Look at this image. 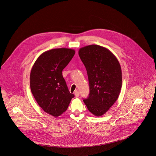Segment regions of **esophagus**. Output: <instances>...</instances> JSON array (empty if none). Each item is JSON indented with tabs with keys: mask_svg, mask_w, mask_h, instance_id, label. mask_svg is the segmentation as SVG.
Returning a JSON list of instances; mask_svg holds the SVG:
<instances>
[{
	"mask_svg": "<svg viewBox=\"0 0 156 156\" xmlns=\"http://www.w3.org/2000/svg\"><path fill=\"white\" fill-rule=\"evenodd\" d=\"M74 94H75V96L76 98H78L79 96H80V93H79L78 91H76V92H75Z\"/></svg>",
	"mask_w": 156,
	"mask_h": 156,
	"instance_id": "esophagus-1",
	"label": "esophagus"
}]
</instances>
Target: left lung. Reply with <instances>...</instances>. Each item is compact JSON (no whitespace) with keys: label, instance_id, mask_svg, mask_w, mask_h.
Instances as JSON below:
<instances>
[{"label":"left lung","instance_id":"obj_1","mask_svg":"<svg viewBox=\"0 0 156 156\" xmlns=\"http://www.w3.org/2000/svg\"><path fill=\"white\" fill-rule=\"evenodd\" d=\"M78 54L86 67L90 87L89 97L83 101L90 113L101 116L114 104L121 92V65L110 50L99 45L81 48Z\"/></svg>","mask_w":156,"mask_h":156}]
</instances>
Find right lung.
I'll list each match as a JSON object with an SVG mask.
<instances>
[{"mask_svg":"<svg viewBox=\"0 0 156 156\" xmlns=\"http://www.w3.org/2000/svg\"><path fill=\"white\" fill-rule=\"evenodd\" d=\"M75 53L72 49H53L41 54L32 67V94L44 112L55 118L66 111L75 96L69 92L62 75Z\"/></svg>","mask_w":156,"mask_h":156,"instance_id":"1","label":"right lung"}]
</instances>
